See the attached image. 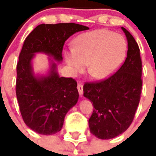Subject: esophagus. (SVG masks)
Listing matches in <instances>:
<instances>
[{
    "instance_id": "1",
    "label": "esophagus",
    "mask_w": 156,
    "mask_h": 156,
    "mask_svg": "<svg viewBox=\"0 0 156 156\" xmlns=\"http://www.w3.org/2000/svg\"><path fill=\"white\" fill-rule=\"evenodd\" d=\"M78 93H79V95H83V87L82 84H80V83H78Z\"/></svg>"
}]
</instances>
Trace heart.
I'll return each instance as SVG.
<instances>
[{
    "mask_svg": "<svg viewBox=\"0 0 156 156\" xmlns=\"http://www.w3.org/2000/svg\"><path fill=\"white\" fill-rule=\"evenodd\" d=\"M73 48L64 51V57L73 75L88 71L97 80L107 78L121 66L127 52L123 35L100 29L79 35L73 43Z\"/></svg>",
    "mask_w": 156,
    "mask_h": 156,
    "instance_id": "obj_1",
    "label": "heart"
}]
</instances>
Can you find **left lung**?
<instances>
[{
  "instance_id": "1",
  "label": "left lung",
  "mask_w": 156,
  "mask_h": 156,
  "mask_svg": "<svg viewBox=\"0 0 156 156\" xmlns=\"http://www.w3.org/2000/svg\"><path fill=\"white\" fill-rule=\"evenodd\" d=\"M121 29L128 42L123 65L105 80L83 86L84 97L95 108L88 121L90 133L100 139H111L124 133L132 123L140 101V50L133 35L126 28Z\"/></svg>"
}]
</instances>
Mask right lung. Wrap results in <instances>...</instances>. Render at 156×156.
Segmentation results:
<instances>
[{
    "label": "right lung",
    "mask_w": 156,
    "mask_h": 156,
    "mask_svg": "<svg viewBox=\"0 0 156 156\" xmlns=\"http://www.w3.org/2000/svg\"><path fill=\"white\" fill-rule=\"evenodd\" d=\"M88 29L73 23L40 24L26 38L17 64L16 95L23 121L36 133L52 135L59 132L66 113L78 102L76 81L60 77L57 65L63 59L61 53L66 40ZM35 53L50 56L46 75L34 72L32 60Z\"/></svg>",
    "instance_id": "obj_1"
}]
</instances>
